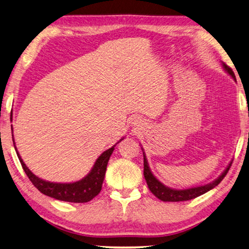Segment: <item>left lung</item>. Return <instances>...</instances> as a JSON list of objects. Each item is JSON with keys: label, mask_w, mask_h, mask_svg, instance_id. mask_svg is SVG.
I'll list each match as a JSON object with an SVG mask.
<instances>
[{"label": "left lung", "mask_w": 249, "mask_h": 249, "mask_svg": "<svg viewBox=\"0 0 249 249\" xmlns=\"http://www.w3.org/2000/svg\"><path fill=\"white\" fill-rule=\"evenodd\" d=\"M222 66L229 72L230 76H232L233 79H235V74H234L233 70L230 68L227 64L222 63ZM231 166H232V161L230 162V165L228 166L226 170L223 171L222 175L220 176L218 179H215L212 183H209V184L201 185L197 187H192V189H186V190H173V189H170V187H167L163 185L160 181H158L156 178L154 177L151 169L148 167L146 157H145L144 155V178L145 180H146L149 191H151L157 198H159L162 201H184V200H190V199L198 197V196L207 193V192L210 190H213V187L217 186L219 183L223 180V178L227 176L229 169L231 168Z\"/></svg>", "instance_id": "obj_1"}]
</instances>
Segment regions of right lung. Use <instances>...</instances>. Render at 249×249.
Wrapping results in <instances>:
<instances>
[{"instance_id": "add662e5", "label": "right lung", "mask_w": 249, "mask_h": 249, "mask_svg": "<svg viewBox=\"0 0 249 249\" xmlns=\"http://www.w3.org/2000/svg\"><path fill=\"white\" fill-rule=\"evenodd\" d=\"M115 146L116 145H114V146L110 147L109 149H107V151H105L97 158V160L95 161L94 166H93L92 170L86 178H83L82 180L73 183H53L40 179V178L35 176L34 173L28 169V167L25 165V162L22 161L19 154H18V152L16 153L18 158H19L23 171L26 172L27 177L29 178L32 184H34L42 194L58 200L69 201V203H88V201H90L91 199L94 198L96 195H98V193H100L102 190L107 163H108L110 155L114 152Z\"/></svg>"}]
</instances>
